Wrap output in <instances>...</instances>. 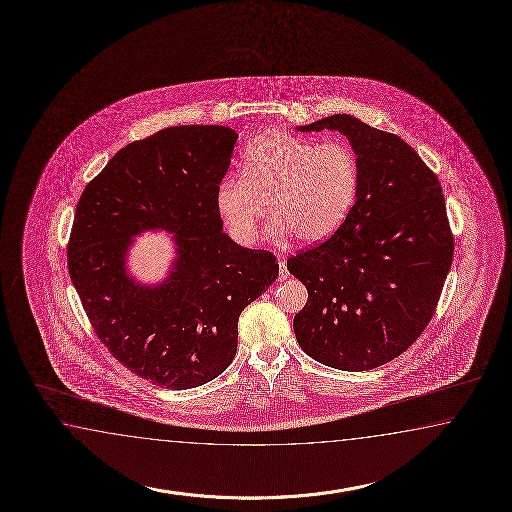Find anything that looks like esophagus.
<instances>
[{
  "instance_id": "34e87169",
  "label": "esophagus",
  "mask_w": 512,
  "mask_h": 512,
  "mask_svg": "<svg viewBox=\"0 0 512 512\" xmlns=\"http://www.w3.org/2000/svg\"><path fill=\"white\" fill-rule=\"evenodd\" d=\"M288 268H286V261H284V257H279V279L284 281V279H288Z\"/></svg>"
}]
</instances>
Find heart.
Returning <instances> with one entry per match:
<instances>
[{
	"instance_id": "heart-1",
	"label": "heart",
	"mask_w": 512,
	"mask_h": 512,
	"mask_svg": "<svg viewBox=\"0 0 512 512\" xmlns=\"http://www.w3.org/2000/svg\"><path fill=\"white\" fill-rule=\"evenodd\" d=\"M358 189V161L343 141L314 143L273 132L251 143L242 172L228 174L216 187V209L242 244L257 239L266 205L275 218L272 239L318 242L340 228Z\"/></svg>"
}]
</instances>
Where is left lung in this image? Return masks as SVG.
<instances>
[{
    "instance_id": "8db88e82",
    "label": "left lung",
    "mask_w": 512,
    "mask_h": 512,
    "mask_svg": "<svg viewBox=\"0 0 512 512\" xmlns=\"http://www.w3.org/2000/svg\"><path fill=\"white\" fill-rule=\"evenodd\" d=\"M297 130H338L358 161L356 200L343 224L286 261L308 290L294 318L297 343L319 364L375 369L421 336L443 292L454 257L443 189L404 139L353 115Z\"/></svg>"
}]
</instances>
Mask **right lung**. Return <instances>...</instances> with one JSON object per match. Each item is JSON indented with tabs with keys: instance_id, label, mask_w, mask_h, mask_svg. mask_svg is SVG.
Instances as JSON below:
<instances>
[{
	"instance_id": "right-lung-1",
	"label": "right lung",
	"mask_w": 512,
	"mask_h": 512,
	"mask_svg": "<svg viewBox=\"0 0 512 512\" xmlns=\"http://www.w3.org/2000/svg\"><path fill=\"white\" fill-rule=\"evenodd\" d=\"M239 134L171 126L121 148L80 196L69 235V277L99 340L134 375L167 389L204 386L233 362L239 316L279 275L275 255L222 231L216 187ZM173 233L165 282L125 270L133 237Z\"/></svg>"
}]
</instances>
